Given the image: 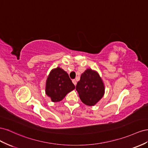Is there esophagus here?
<instances>
[{"instance_id":"34e87169","label":"esophagus","mask_w":148,"mask_h":148,"mask_svg":"<svg viewBox=\"0 0 148 148\" xmlns=\"http://www.w3.org/2000/svg\"><path fill=\"white\" fill-rule=\"evenodd\" d=\"M73 84H74L75 86H76V84H77V81H75V79H73Z\"/></svg>"}]
</instances>
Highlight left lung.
I'll return each instance as SVG.
<instances>
[{
	"instance_id": "1",
	"label": "left lung",
	"mask_w": 148,
	"mask_h": 148,
	"mask_svg": "<svg viewBox=\"0 0 148 148\" xmlns=\"http://www.w3.org/2000/svg\"><path fill=\"white\" fill-rule=\"evenodd\" d=\"M80 99L88 106H94L102 98L105 87L97 72L91 69H86L81 74L76 86Z\"/></svg>"
}]
</instances>
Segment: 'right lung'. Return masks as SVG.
<instances>
[{
    "instance_id": "right-lung-1",
    "label": "right lung",
    "mask_w": 148,
    "mask_h": 148,
    "mask_svg": "<svg viewBox=\"0 0 148 148\" xmlns=\"http://www.w3.org/2000/svg\"><path fill=\"white\" fill-rule=\"evenodd\" d=\"M74 88L75 86L66 71L59 67L51 71L46 80L45 92L52 102H60Z\"/></svg>"
}]
</instances>
